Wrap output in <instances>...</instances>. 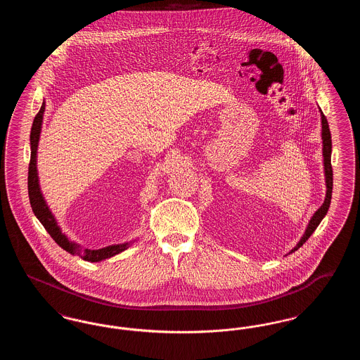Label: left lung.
Returning <instances> with one entry per match:
<instances>
[{"label":"left lung","instance_id":"1","mask_svg":"<svg viewBox=\"0 0 360 360\" xmlns=\"http://www.w3.org/2000/svg\"><path fill=\"white\" fill-rule=\"evenodd\" d=\"M321 122H323V155H324V166H326V197L324 204L321 207L313 214L308 228L302 236V239L300 240V243L294 247V250H291V252L297 251L307 240L311 236V233L316 231V228L319 226V224L321 223V220L326 217V212L330 205V198H332V186H333V172H332V165H330V153H332V139H330V131H329V125L328 121L324 116V113L321 112Z\"/></svg>","mask_w":360,"mask_h":360}]
</instances>
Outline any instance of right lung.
I'll list each match as a JSON object with an SVG mask.
<instances>
[{
	"label": "right lung",
	"mask_w": 360,
	"mask_h": 360,
	"mask_svg": "<svg viewBox=\"0 0 360 360\" xmlns=\"http://www.w3.org/2000/svg\"><path fill=\"white\" fill-rule=\"evenodd\" d=\"M44 106L46 103H43L40 110L34 116L32 129H31V160L28 166V195H30V202L32 206L34 216L39 219V221L43 224L46 231L50 233L55 243L66 250L72 255H78L81 259L87 260V262H100L108 257H115L117 254L127 250L129 245L128 243L125 244H119V245H110L105 247L101 250H86L82 248L79 244L70 241L62 232L60 228L56 225V221L52 216L49 206L46 205V201L43 200V195L40 193L39 188V181H37V170H36V151H37V143H39V136H40V129H41V121H43V113H44Z\"/></svg>",
	"instance_id": "right-lung-1"
}]
</instances>
